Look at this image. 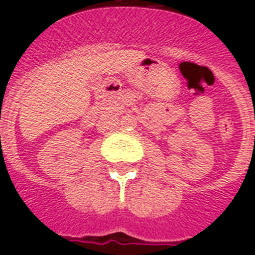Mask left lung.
<instances>
[{"instance_id":"left-lung-1","label":"left lung","mask_w":255,"mask_h":255,"mask_svg":"<svg viewBox=\"0 0 255 255\" xmlns=\"http://www.w3.org/2000/svg\"><path fill=\"white\" fill-rule=\"evenodd\" d=\"M254 138H255V136H254Z\"/></svg>"}]
</instances>
